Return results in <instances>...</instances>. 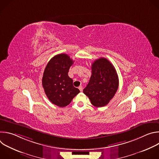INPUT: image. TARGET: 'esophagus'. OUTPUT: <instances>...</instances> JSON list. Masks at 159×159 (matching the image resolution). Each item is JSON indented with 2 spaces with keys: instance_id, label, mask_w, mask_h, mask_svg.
Masks as SVG:
<instances>
[{
  "instance_id": "1",
  "label": "esophagus",
  "mask_w": 159,
  "mask_h": 159,
  "mask_svg": "<svg viewBox=\"0 0 159 159\" xmlns=\"http://www.w3.org/2000/svg\"><path fill=\"white\" fill-rule=\"evenodd\" d=\"M79 90H80V91H82V90H83V87H82V85L79 86Z\"/></svg>"
}]
</instances>
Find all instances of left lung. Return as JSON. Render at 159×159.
<instances>
[{"label":"left lung","mask_w":159,"mask_h":159,"mask_svg":"<svg viewBox=\"0 0 159 159\" xmlns=\"http://www.w3.org/2000/svg\"><path fill=\"white\" fill-rule=\"evenodd\" d=\"M91 69V77L83 92L93 106L103 107L109 102L117 91L118 76L115 66L105 58L95 60Z\"/></svg>","instance_id":"left-lung-1"}]
</instances>
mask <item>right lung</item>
I'll return each instance as SVG.
<instances>
[{
	"label": "right lung",
	"mask_w": 159,
	"mask_h": 159,
	"mask_svg": "<svg viewBox=\"0 0 159 159\" xmlns=\"http://www.w3.org/2000/svg\"><path fill=\"white\" fill-rule=\"evenodd\" d=\"M73 63L68 55L58 54L49 61L44 70L42 85L45 94L53 104L61 107L69 105L80 93L68 75Z\"/></svg>",
	"instance_id": "right-lung-1"
}]
</instances>
